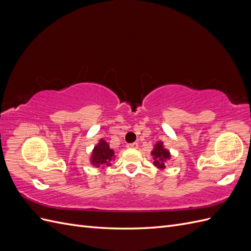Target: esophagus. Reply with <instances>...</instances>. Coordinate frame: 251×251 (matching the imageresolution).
Segmentation results:
<instances>
[{
    "label": "esophagus",
    "mask_w": 251,
    "mask_h": 251,
    "mask_svg": "<svg viewBox=\"0 0 251 251\" xmlns=\"http://www.w3.org/2000/svg\"><path fill=\"white\" fill-rule=\"evenodd\" d=\"M128 149H137L138 148V143L137 142H133V143H128L126 146Z\"/></svg>",
    "instance_id": "1"
}]
</instances>
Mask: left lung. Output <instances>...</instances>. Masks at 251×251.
<instances>
[{
  "mask_svg": "<svg viewBox=\"0 0 251 251\" xmlns=\"http://www.w3.org/2000/svg\"><path fill=\"white\" fill-rule=\"evenodd\" d=\"M151 155L154 157V164L159 169H164L165 161L169 160L171 157L170 151L163 148L162 142L156 143L154 150L151 151Z\"/></svg>",
  "mask_w": 251,
  "mask_h": 251,
  "instance_id": "left-lung-1",
  "label": "left lung"
}]
</instances>
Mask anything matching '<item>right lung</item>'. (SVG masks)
Masks as SVG:
<instances>
[{
    "label": "right lung",
    "instance_id": "right-lung-1",
    "mask_svg": "<svg viewBox=\"0 0 251 251\" xmlns=\"http://www.w3.org/2000/svg\"><path fill=\"white\" fill-rule=\"evenodd\" d=\"M114 157V151L110 149L109 144L105 142L103 139L100 141V143L94 148L92 158H91V162L95 166H100L101 164H105L107 166L110 165V161Z\"/></svg>",
    "mask_w": 251,
    "mask_h": 251
}]
</instances>
